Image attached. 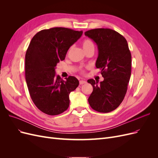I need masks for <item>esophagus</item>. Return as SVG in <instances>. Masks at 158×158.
I'll list each match as a JSON object with an SVG mask.
<instances>
[{
    "label": "esophagus",
    "mask_w": 158,
    "mask_h": 158,
    "mask_svg": "<svg viewBox=\"0 0 158 158\" xmlns=\"http://www.w3.org/2000/svg\"><path fill=\"white\" fill-rule=\"evenodd\" d=\"M86 80H80V84H84L86 83Z\"/></svg>",
    "instance_id": "34e87169"
}]
</instances>
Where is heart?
<instances>
[{
  "mask_svg": "<svg viewBox=\"0 0 158 158\" xmlns=\"http://www.w3.org/2000/svg\"><path fill=\"white\" fill-rule=\"evenodd\" d=\"M82 47H83V49H84V51H85L89 49L94 48V44L93 41L91 40L85 39L82 42ZM80 70H81V72H84V70L82 69H80Z\"/></svg>",
  "mask_w": 158,
  "mask_h": 158,
  "instance_id": "1",
  "label": "heart"
}]
</instances>
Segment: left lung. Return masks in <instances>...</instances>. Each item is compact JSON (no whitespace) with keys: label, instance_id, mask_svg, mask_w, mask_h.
<instances>
[{"label":"left lung","instance_id":"8db88e82","mask_svg":"<svg viewBox=\"0 0 158 158\" xmlns=\"http://www.w3.org/2000/svg\"><path fill=\"white\" fill-rule=\"evenodd\" d=\"M84 34L98 45L95 66L104 78L100 84L94 79L88 80L93 86L89 104L98 112H111L119 106L127 93L131 75V51L125 38L111 29L97 28Z\"/></svg>","mask_w":158,"mask_h":158}]
</instances>
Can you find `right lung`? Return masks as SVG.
<instances>
[{
	"mask_svg": "<svg viewBox=\"0 0 158 158\" xmlns=\"http://www.w3.org/2000/svg\"><path fill=\"white\" fill-rule=\"evenodd\" d=\"M82 33L56 27L43 30L32 38L26 53V80L33 102L43 113L57 115L69 107V94L79 81L72 76L63 80L56 76L55 67Z\"/></svg>",
	"mask_w": 158,
	"mask_h": 158,
	"instance_id": "obj_1",
	"label": "right lung"
}]
</instances>
